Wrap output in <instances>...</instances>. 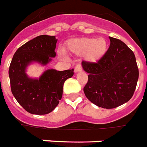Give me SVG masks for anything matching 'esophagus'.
<instances>
[{
    "label": "esophagus",
    "mask_w": 147,
    "mask_h": 147,
    "mask_svg": "<svg viewBox=\"0 0 147 147\" xmlns=\"http://www.w3.org/2000/svg\"><path fill=\"white\" fill-rule=\"evenodd\" d=\"M82 69V67L81 64H77L75 67V71L76 72H78V71H80Z\"/></svg>",
    "instance_id": "1"
}]
</instances>
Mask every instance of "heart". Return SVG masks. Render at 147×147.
I'll return each instance as SVG.
<instances>
[{"label": "heart", "mask_w": 147, "mask_h": 147, "mask_svg": "<svg viewBox=\"0 0 147 147\" xmlns=\"http://www.w3.org/2000/svg\"><path fill=\"white\" fill-rule=\"evenodd\" d=\"M70 48L74 51L80 53L87 52V59L89 61H94L100 58L106 51L107 43L102 38H84L71 41Z\"/></svg>", "instance_id": "b5f03b06"}]
</instances>
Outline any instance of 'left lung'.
<instances>
[{
    "label": "left lung",
    "instance_id": "8db88e82",
    "mask_svg": "<svg viewBox=\"0 0 147 147\" xmlns=\"http://www.w3.org/2000/svg\"><path fill=\"white\" fill-rule=\"evenodd\" d=\"M110 45L96 62L82 61L88 73L84 87L88 100L98 107L113 109L128 102L133 96L139 69L133 51L119 39L109 37Z\"/></svg>",
    "mask_w": 147,
    "mask_h": 147
}]
</instances>
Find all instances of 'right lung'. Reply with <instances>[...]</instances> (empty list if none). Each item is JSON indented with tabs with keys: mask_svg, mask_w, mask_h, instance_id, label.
<instances>
[{
	"mask_svg": "<svg viewBox=\"0 0 147 147\" xmlns=\"http://www.w3.org/2000/svg\"><path fill=\"white\" fill-rule=\"evenodd\" d=\"M56 43L55 36H38L20 47L11 60L8 71L11 92L18 102L31 114L45 115L54 110L62 96L64 82L74 75V69H49L39 79L27 76L25 69L31 61L46 65L55 57Z\"/></svg>",
	"mask_w": 147,
	"mask_h": 147,
	"instance_id": "add662e5",
	"label": "right lung"
}]
</instances>
